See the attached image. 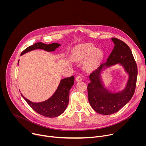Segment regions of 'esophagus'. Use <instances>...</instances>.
Wrapping results in <instances>:
<instances>
[{
  "mask_svg": "<svg viewBox=\"0 0 146 146\" xmlns=\"http://www.w3.org/2000/svg\"><path fill=\"white\" fill-rule=\"evenodd\" d=\"M76 81H77V82L81 81L82 80V77L81 76H77V77H76Z\"/></svg>",
  "mask_w": 146,
  "mask_h": 146,
  "instance_id": "34e87169",
  "label": "esophagus"
}]
</instances>
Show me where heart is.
I'll return each instance as SVG.
<instances>
[{
  "label": "heart",
  "instance_id": "1",
  "mask_svg": "<svg viewBox=\"0 0 146 146\" xmlns=\"http://www.w3.org/2000/svg\"><path fill=\"white\" fill-rule=\"evenodd\" d=\"M75 56L78 60H84L88 57L86 67L88 70H91L98 67L103 57V52L100 49L95 48L93 44L85 43L77 47Z\"/></svg>",
  "mask_w": 146,
  "mask_h": 146
}]
</instances>
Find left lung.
Here are the masks:
<instances>
[{"instance_id":"left-lung-1","label":"left lung","mask_w":146,"mask_h":146,"mask_svg":"<svg viewBox=\"0 0 146 146\" xmlns=\"http://www.w3.org/2000/svg\"><path fill=\"white\" fill-rule=\"evenodd\" d=\"M114 48L105 63L102 64L90 75L88 85V100L92 108L98 113L110 115L117 113L132 98L136 85L137 68L129 46L117 38H111ZM117 64L122 66L129 77L126 87L122 90L110 91L104 84L101 73L105 69Z\"/></svg>"}]
</instances>
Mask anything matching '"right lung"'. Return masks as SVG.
I'll list each match as a JSON object with an SVG mask.
<instances>
[{
  "label": "right lung",
  "instance_id": "right-lung-1",
  "mask_svg": "<svg viewBox=\"0 0 146 146\" xmlns=\"http://www.w3.org/2000/svg\"><path fill=\"white\" fill-rule=\"evenodd\" d=\"M60 46V44L56 43L46 44L43 43L38 42L27 48L22 52L21 55L36 49L52 52L54 51ZM18 63L19 60L18 64ZM74 82V77L73 76L61 80L55 93L51 98L44 102L35 103L27 99L22 94L21 95L28 105L39 114L49 118L56 117L65 111L69 100V91L73 86Z\"/></svg>",
  "mask_w": 146,
  "mask_h": 146
}]
</instances>
